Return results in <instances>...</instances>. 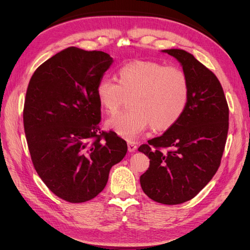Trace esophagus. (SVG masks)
Returning <instances> with one entry per match:
<instances>
[{
	"label": "esophagus",
	"instance_id": "esophagus-1",
	"mask_svg": "<svg viewBox=\"0 0 250 250\" xmlns=\"http://www.w3.org/2000/svg\"><path fill=\"white\" fill-rule=\"evenodd\" d=\"M137 148H138L137 144L133 142H128V151H129V152H134V151L137 150Z\"/></svg>",
	"mask_w": 250,
	"mask_h": 250
}]
</instances>
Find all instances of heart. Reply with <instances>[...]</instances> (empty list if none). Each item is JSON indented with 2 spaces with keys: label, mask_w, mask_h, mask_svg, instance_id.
Returning a JSON list of instances; mask_svg holds the SVG:
<instances>
[{
  "label": "heart",
  "mask_w": 250,
  "mask_h": 250,
  "mask_svg": "<svg viewBox=\"0 0 250 250\" xmlns=\"http://www.w3.org/2000/svg\"><path fill=\"white\" fill-rule=\"evenodd\" d=\"M118 74V80L101 78L96 95L109 115L130 98V109L113 116L106 123L120 137L133 141L150 126L167 130L184 116L190 99V83L180 67L137 62L123 64Z\"/></svg>",
  "instance_id": "b5f03b06"
}]
</instances>
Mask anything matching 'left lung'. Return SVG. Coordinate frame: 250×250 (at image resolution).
Masks as SVG:
<instances>
[{
  "label": "left lung",
  "instance_id": "8db88e82",
  "mask_svg": "<svg viewBox=\"0 0 250 250\" xmlns=\"http://www.w3.org/2000/svg\"><path fill=\"white\" fill-rule=\"evenodd\" d=\"M163 52L183 65L190 99L175 125L139 147L150 160L140 183L150 199L173 206L194 198L216 174L228 138L229 110L213 72L185 50Z\"/></svg>",
  "mask_w": 250,
  "mask_h": 250
}]
</instances>
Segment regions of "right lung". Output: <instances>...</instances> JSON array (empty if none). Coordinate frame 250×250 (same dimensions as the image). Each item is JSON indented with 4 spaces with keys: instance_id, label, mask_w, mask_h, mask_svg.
<instances>
[{
    "instance_id": "right-lung-1",
    "label": "right lung",
    "mask_w": 250,
    "mask_h": 250,
    "mask_svg": "<svg viewBox=\"0 0 250 250\" xmlns=\"http://www.w3.org/2000/svg\"><path fill=\"white\" fill-rule=\"evenodd\" d=\"M112 62L102 51L70 47L30 79L22 112L29 152L44 185L65 201L95 198L126 155V142L99 127L96 87Z\"/></svg>"
}]
</instances>
